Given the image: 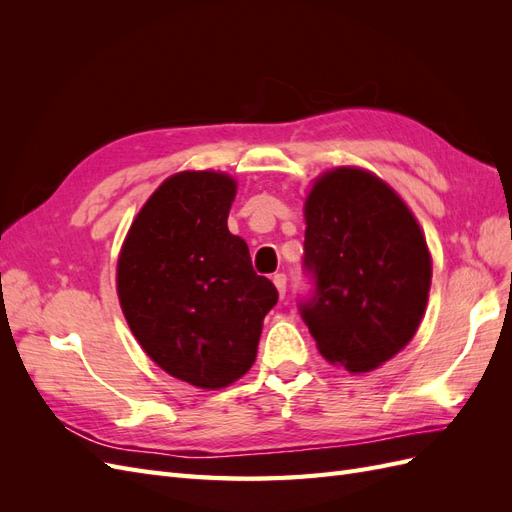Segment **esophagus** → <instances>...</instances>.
<instances>
[{"label":"esophagus","mask_w":512,"mask_h":512,"mask_svg":"<svg viewBox=\"0 0 512 512\" xmlns=\"http://www.w3.org/2000/svg\"><path fill=\"white\" fill-rule=\"evenodd\" d=\"M273 284H275L277 292H280V297L284 299L286 288H288V277H286V273H275V275H273Z\"/></svg>","instance_id":"obj_1"}]
</instances>
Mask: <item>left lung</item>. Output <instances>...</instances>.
Wrapping results in <instances>:
<instances>
[{
    "label": "left lung",
    "instance_id": "1",
    "mask_svg": "<svg viewBox=\"0 0 512 512\" xmlns=\"http://www.w3.org/2000/svg\"><path fill=\"white\" fill-rule=\"evenodd\" d=\"M299 312L324 359L348 371L389 361L414 337L431 284L421 228L401 198L361 168L322 175L305 203Z\"/></svg>",
    "mask_w": 512,
    "mask_h": 512
}]
</instances>
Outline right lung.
Segmentation results:
<instances>
[{"label":"right lung","instance_id":"obj_1","mask_svg":"<svg viewBox=\"0 0 512 512\" xmlns=\"http://www.w3.org/2000/svg\"><path fill=\"white\" fill-rule=\"evenodd\" d=\"M237 185L224 173H179L153 192L117 262L119 303L143 350L170 376L222 389L256 359L277 303L250 250L228 232Z\"/></svg>","mask_w":512,"mask_h":512}]
</instances>
